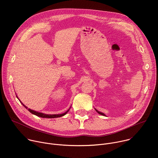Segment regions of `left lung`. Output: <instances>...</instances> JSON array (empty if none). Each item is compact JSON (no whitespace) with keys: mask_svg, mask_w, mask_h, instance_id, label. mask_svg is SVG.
Wrapping results in <instances>:
<instances>
[{"mask_svg":"<svg viewBox=\"0 0 158 158\" xmlns=\"http://www.w3.org/2000/svg\"><path fill=\"white\" fill-rule=\"evenodd\" d=\"M95 110H96V111H97V112H98V113H99V114H101V115H102V116H106V115H105V114H104V113H102V112H99V111H98V110H96V109H95Z\"/></svg>","mask_w":158,"mask_h":158,"instance_id":"left-lung-1","label":"left lung"}]
</instances>
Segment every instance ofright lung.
I'll return each instance as SVG.
<instances>
[{
  "label": "right lung",
  "mask_w": 158,
  "mask_h": 158,
  "mask_svg": "<svg viewBox=\"0 0 158 158\" xmlns=\"http://www.w3.org/2000/svg\"><path fill=\"white\" fill-rule=\"evenodd\" d=\"M19 101H20V100H19ZM20 102L22 103V104L27 109H28V110H29L30 112H31L32 114H34V115H35V116H38V117L44 118H56L62 117V116H64L65 114H66L67 112L69 110V109L67 110L65 112H64V113H63V114H46L42 113V112H39L35 111V110H32V109H28L27 107H26V106L23 103H22L20 101Z\"/></svg>",
  "instance_id": "obj_1"
}]
</instances>
